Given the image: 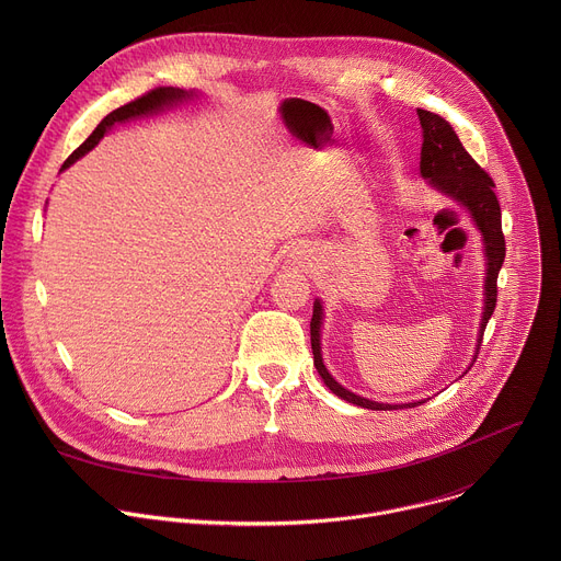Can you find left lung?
I'll return each mask as SVG.
<instances>
[{
	"label": "left lung",
	"instance_id": "obj_1",
	"mask_svg": "<svg viewBox=\"0 0 561 561\" xmlns=\"http://www.w3.org/2000/svg\"><path fill=\"white\" fill-rule=\"evenodd\" d=\"M420 124H422V154H420V171L422 178L431 182L439 193L448 195L450 199L459 202L477 224L479 232L484 237V255H486V282H484V312H482V327H479V342L472 362L479 355V346H482L484 329L497 304V275L506 257V239L502 232V210L495 195V182L489 178V173L479 167L474 159L468 154V150L461 146L457 133L453 126L431 113L417 108ZM322 319L324 308L322 301L314 299L312 304V319H310V346H312V362L317 373L322 375L324 383L348 404L370 409V411H397V409H415L424 402L413 404H379L370 402L366 397H359L351 390H346L342 383L333 379V375L327 370L322 359V346H319V333H322Z\"/></svg>",
	"mask_w": 561,
	"mask_h": 561
}]
</instances>
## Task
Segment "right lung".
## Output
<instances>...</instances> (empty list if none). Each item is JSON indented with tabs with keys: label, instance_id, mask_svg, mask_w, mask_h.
Wrapping results in <instances>:
<instances>
[{
	"label": "right lung",
	"instance_id": "right-lung-1",
	"mask_svg": "<svg viewBox=\"0 0 561 561\" xmlns=\"http://www.w3.org/2000/svg\"><path fill=\"white\" fill-rule=\"evenodd\" d=\"M188 98H193V91L186 93V91L173 89V87H159V89L148 91L146 95H141V98H137V100H133V102L119 106L117 111H113L111 115H106V117L98 124V128L91 133V137L66 159L61 171L68 169L70 164H75L77 159L82 157V154H87L91 148H95V146L100 144V139L106 135V130H108L113 124L126 122V119H133V117H141V115H150V113H157V111H164L167 106L180 104V102H184V100H188Z\"/></svg>",
	"mask_w": 561,
	"mask_h": 561
}]
</instances>
